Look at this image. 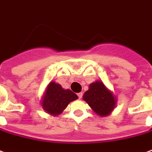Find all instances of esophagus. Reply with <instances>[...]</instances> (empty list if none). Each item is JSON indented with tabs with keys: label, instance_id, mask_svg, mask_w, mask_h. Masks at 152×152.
I'll use <instances>...</instances> for the list:
<instances>
[{
	"label": "esophagus",
	"instance_id": "esophagus-1",
	"mask_svg": "<svg viewBox=\"0 0 152 152\" xmlns=\"http://www.w3.org/2000/svg\"><path fill=\"white\" fill-rule=\"evenodd\" d=\"M78 99H82V97H83V93H78Z\"/></svg>",
	"mask_w": 152,
	"mask_h": 152
}]
</instances>
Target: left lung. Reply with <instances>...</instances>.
Wrapping results in <instances>:
<instances>
[{
  "label": "left lung",
  "instance_id": "left-lung-1",
  "mask_svg": "<svg viewBox=\"0 0 152 152\" xmlns=\"http://www.w3.org/2000/svg\"><path fill=\"white\" fill-rule=\"evenodd\" d=\"M83 98L93 110L100 116H106L110 114L115 105V99L113 94L100 81L91 83Z\"/></svg>",
  "mask_w": 152,
  "mask_h": 152
}]
</instances>
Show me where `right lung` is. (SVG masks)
Listing matches in <instances>:
<instances>
[{
	"mask_svg": "<svg viewBox=\"0 0 152 152\" xmlns=\"http://www.w3.org/2000/svg\"><path fill=\"white\" fill-rule=\"evenodd\" d=\"M77 99L76 94L69 89H64L60 84L52 82L47 88L42 104L47 113L55 116L64 111L71 101Z\"/></svg>",
	"mask_w": 152,
	"mask_h": 152,
	"instance_id": "1",
	"label": "right lung"
}]
</instances>
